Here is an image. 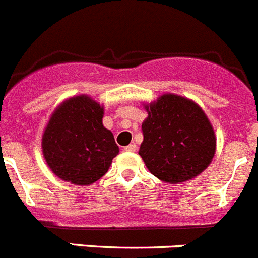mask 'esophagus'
Instances as JSON below:
<instances>
[{
	"label": "esophagus",
	"mask_w": 258,
	"mask_h": 258,
	"mask_svg": "<svg viewBox=\"0 0 258 258\" xmlns=\"http://www.w3.org/2000/svg\"><path fill=\"white\" fill-rule=\"evenodd\" d=\"M136 150H137V146L134 145V143H132V145H129L125 147V151H127V152H134Z\"/></svg>",
	"instance_id": "obj_1"
}]
</instances>
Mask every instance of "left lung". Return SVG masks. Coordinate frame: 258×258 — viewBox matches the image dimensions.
<instances>
[{"label": "left lung", "instance_id": "left-lung-1", "mask_svg": "<svg viewBox=\"0 0 258 258\" xmlns=\"http://www.w3.org/2000/svg\"><path fill=\"white\" fill-rule=\"evenodd\" d=\"M147 111L139 155L153 175L167 183H183L209 166L216 139L200 106L184 97L164 94Z\"/></svg>", "mask_w": 258, "mask_h": 258}]
</instances>
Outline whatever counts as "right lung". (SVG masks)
Listing matches in <instances>:
<instances>
[{"mask_svg":"<svg viewBox=\"0 0 258 258\" xmlns=\"http://www.w3.org/2000/svg\"><path fill=\"white\" fill-rule=\"evenodd\" d=\"M102 117L103 108L87 96L58 106L42 139L44 158L55 175L77 185H89L107 172L119 147L103 126Z\"/></svg>","mask_w":258,"mask_h":258,"instance_id":"add662e5","label":"right lung"}]
</instances>
